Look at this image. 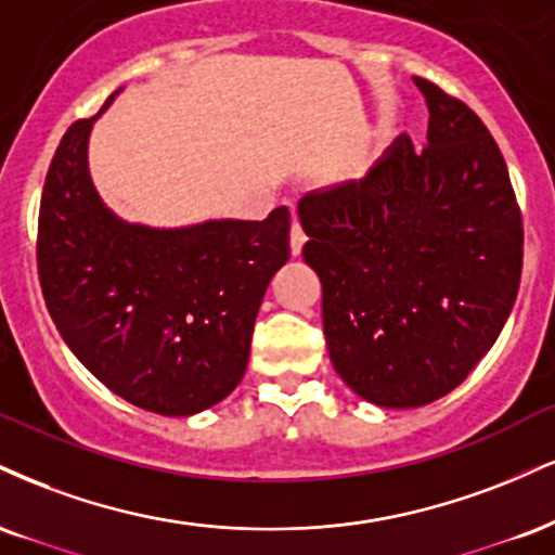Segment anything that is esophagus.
Returning a JSON list of instances; mask_svg holds the SVG:
<instances>
[{
    "label": "esophagus",
    "instance_id": "34e87169",
    "mask_svg": "<svg viewBox=\"0 0 555 555\" xmlns=\"http://www.w3.org/2000/svg\"><path fill=\"white\" fill-rule=\"evenodd\" d=\"M305 240H307V235H305L302 224H299V219L295 217L292 219V256H299V253H302Z\"/></svg>",
    "mask_w": 555,
    "mask_h": 555
}]
</instances>
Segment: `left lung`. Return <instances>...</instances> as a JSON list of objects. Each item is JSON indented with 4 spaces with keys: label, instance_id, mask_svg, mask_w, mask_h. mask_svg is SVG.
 <instances>
[{
    "label": "left lung",
    "instance_id": "1",
    "mask_svg": "<svg viewBox=\"0 0 555 555\" xmlns=\"http://www.w3.org/2000/svg\"><path fill=\"white\" fill-rule=\"evenodd\" d=\"M413 82L429 108L424 150L403 133L359 183L299 202L331 362L383 409L455 390L502 333L522 273V214L496 142L468 105Z\"/></svg>",
    "mask_w": 555,
    "mask_h": 555
}]
</instances>
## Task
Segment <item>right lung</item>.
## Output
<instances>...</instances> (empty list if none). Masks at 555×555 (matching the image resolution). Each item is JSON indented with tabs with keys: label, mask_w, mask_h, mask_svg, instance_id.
I'll return each instance as SVG.
<instances>
[{
	"label": "right lung",
	"mask_w": 555,
	"mask_h": 555,
	"mask_svg": "<svg viewBox=\"0 0 555 555\" xmlns=\"http://www.w3.org/2000/svg\"><path fill=\"white\" fill-rule=\"evenodd\" d=\"M98 116L69 126L46 176L38 276L72 353L108 390L159 416H193L240 385L271 276L289 260V209L263 222H126L87 168Z\"/></svg>",
	"instance_id": "1"
}]
</instances>
